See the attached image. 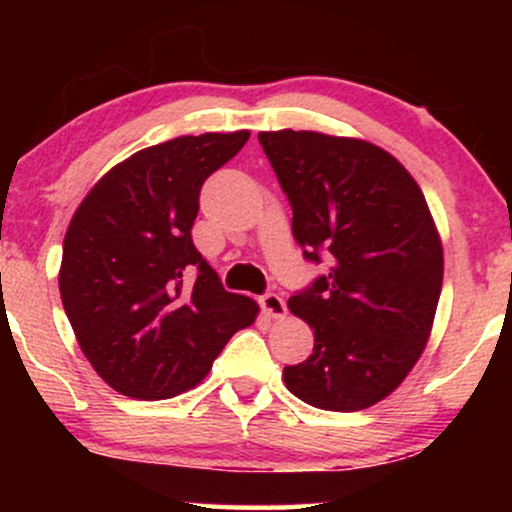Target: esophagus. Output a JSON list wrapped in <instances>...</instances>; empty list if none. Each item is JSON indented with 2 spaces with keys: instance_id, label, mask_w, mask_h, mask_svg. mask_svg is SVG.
Segmentation results:
<instances>
[{
  "instance_id": "obj_1",
  "label": "esophagus",
  "mask_w": 512,
  "mask_h": 512,
  "mask_svg": "<svg viewBox=\"0 0 512 512\" xmlns=\"http://www.w3.org/2000/svg\"><path fill=\"white\" fill-rule=\"evenodd\" d=\"M260 305H262L264 313H267L269 317H274V320H281V317L286 315V303L279 293H264V296L260 298Z\"/></svg>"
}]
</instances>
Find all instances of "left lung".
Wrapping results in <instances>:
<instances>
[{"label": "left lung", "instance_id": "8db88e82", "mask_svg": "<svg viewBox=\"0 0 512 512\" xmlns=\"http://www.w3.org/2000/svg\"><path fill=\"white\" fill-rule=\"evenodd\" d=\"M291 231L327 272L289 298L315 332L313 354L284 368L298 399L361 411L390 395L419 361L443 286V245L426 197L380 146L320 132H260Z\"/></svg>", "mask_w": 512, "mask_h": 512}]
</instances>
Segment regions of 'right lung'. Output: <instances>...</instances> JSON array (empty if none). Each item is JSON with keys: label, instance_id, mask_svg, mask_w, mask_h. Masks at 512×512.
I'll use <instances>...</instances> for the list:
<instances>
[{"label": "right lung", "instance_id": "obj_1", "mask_svg": "<svg viewBox=\"0 0 512 512\" xmlns=\"http://www.w3.org/2000/svg\"><path fill=\"white\" fill-rule=\"evenodd\" d=\"M248 129L137 151L103 175L62 245L60 293L81 351L113 390L168 399L192 390L257 303L228 293L192 243L204 180Z\"/></svg>", "mask_w": 512, "mask_h": 512}]
</instances>
